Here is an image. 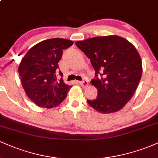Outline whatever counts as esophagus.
<instances>
[{"label": "esophagus", "mask_w": 158, "mask_h": 158, "mask_svg": "<svg viewBox=\"0 0 158 158\" xmlns=\"http://www.w3.org/2000/svg\"><path fill=\"white\" fill-rule=\"evenodd\" d=\"M79 83L81 85V86L84 87V88H85V87H87V86H88V81L87 80H83V81H79Z\"/></svg>", "instance_id": "esophagus-1"}]
</instances>
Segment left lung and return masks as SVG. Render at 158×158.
I'll use <instances>...</instances> for the list:
<instances>
[{
	"label": "left lung",
	"instance_id": "1",
	"mask_svg": "<svg viewBox=\"0 0 158 158\" xmlns=\"http://www.w3.org/2000/svg\"><path fill=\"white\" fill-rule=\"evenodd\" d=\"M76 44L95 70L96 79L91 84L97 88V97L87 102L102 114L122 109L135 94L142 76V61L137 49L118 35L91 38Z\"/></svg>",
	"mask_w": 158,
	"mask_h": 158
}]
</instances>
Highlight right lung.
Here are the masks:
<instances>
[{
    "label": "right lung",
    "mask_w": 158,
    "mask_h": 158,
    "mask_svg": "<svg viewBox=\"0 0 158 158\" xmlns=\"http://www.w3.org/2000/svg\"><path fill=\"white\" fill-rule=\"evenodd\" d=\"M73 42L64 39H50L38 43L23 56L19 67L21 84L27 97L38 106L51 108L59 106L66 98L71 86L62 78L58 63L63 50Z\"/></svg>",
    "instance_id": "add662e5"
}]
</instances>
